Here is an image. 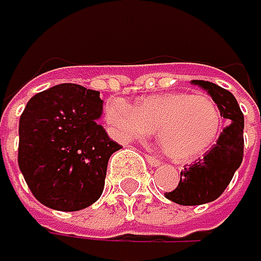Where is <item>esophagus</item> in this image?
Here are the masks:
<instances>
[{"instance_id": "esophagus-1", "label": "esophagus", "mask_w": 261, "mask_h": 261, "mask_svg": "<svg viewBox=\"0 0 261 261\" xmlns=\"http://www.w3.org/2000/svg\"><path fill=\"white\" fill-rule=\"evenodd\" d=\"M146 160H147V163L150 166H153V168H156V166H160V160H156L155 156H152V155H146Z\"/></svg>"}]
</instances>
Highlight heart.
I'll return each instance as SVG.
<instances>
[{
    "label": "heart",
    "mask_w": 261,
    "mask_h": 261,
    "mask_svg": "<svg viewBox=\"0 0 261 261\" xmlns=\"http://www.w3.org/2000/svg\"><path fill=\"white\" fill-rule=\"evenodd\" d=\"M106 121L121 141L140 140L156 127L165 152L175 161H194L206 155L220 140L223 117L207 95L168 92L143 96L135 106L124 100H109Z\"/></svg>",
    "instance_id": "obj_1"
}]
</instances>
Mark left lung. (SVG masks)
<instances>
[{"instance_id":"1","label":"left lung","mask_w":261,"mask_h":261,"mask_svg":"<svg viewBox=\"0 0 261 261\" xmlns=\"http://www.w3.org/2000/svg\"><path fill=\"white\" fill-rule=\"evenodd\" d=\"M192 84L204 89L217 103L221 117L227 120L218 143L200 160L180 174V183L172 192H166V198L183 204L195 206L217 200L227 185L231 183L236 171L243 161V129L245 117L236 96L211 81L192 80Z\"/></svg>"}]
</instances>
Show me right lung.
<instances>
[{
  "label": "right lung",
  "instance_id": "obj_1",
  "mask_svg": "<svg viewBox=\"0 0 261 261\" xmlns=\"http://www.w3.org/2000/svg\"><path fill=\"white\" fill-rule=\"evenodd\" d=\"M98 90L64 83L34 95L19 118L18 166L34 197L55 211H80L103 194L108 161L121 146L98 120Z\"/></svg>",
  "mask_w": 261,
  "mask_h": 261
}]
</instances>
